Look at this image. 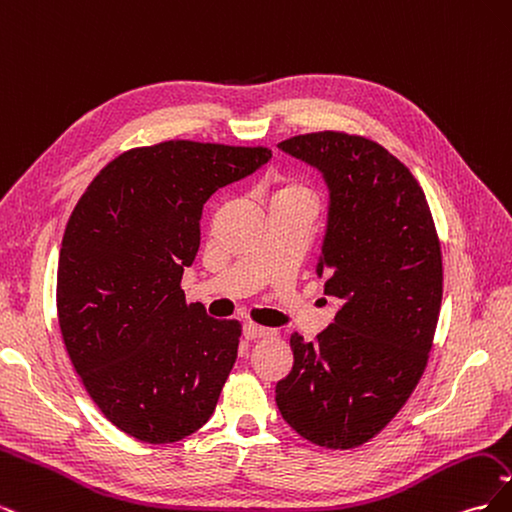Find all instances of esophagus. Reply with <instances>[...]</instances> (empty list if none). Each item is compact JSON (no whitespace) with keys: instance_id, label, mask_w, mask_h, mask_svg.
<instances>
[{"instance_id":"obj_1","label":"esophagus","mask_w":512,"mask_h":512,"mask_svg":"<svg viewBox=\"0 0 512 512\" xmlns=\"http://www.w3.org/2000/svg\"><path fill=\"white\" fill-rule=\"evenodd\" d=\"M243 335H245V339H260V337L273 335V331L265 329V327H258V324H245Z\"/></svg>"}]
</instances>
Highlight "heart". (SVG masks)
Instances as JSON below:
<instances>
[{"label":"heart","instance_id":"heart-1","mask_svg":"<svg viewBox=\"0 0 512 512\" xmlns=\"http://www.w3.org/2000/svg\"><path fill=\"white\" fill-rule=\"evenodd\" d=\"M297 196H309L307 185L297 177H277L273 181V200H284V198H297Z\"/></svg>","mask_w":512,"mask_h":512}]
</instances>
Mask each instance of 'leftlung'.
<instances>
[{"label": "left lung", "mask_w": 512, "mask_h": 512, "mask_svg": "<svg viewBox=\"0 0 512 512\" xmlns=\"http://www.w3.org/2000/svg\"><path fill=\"white\" fill-rule=\"evenodd\" d=\"M282 151L329 188L318 275L342 307L314 342L294 333L275 401L301 438L354 448L404 408L427 367L442 305V252L427 198L393 153L365 136L312 132Z\"/></svg>", "instance_id": "left-lung-1"}]
</instances>
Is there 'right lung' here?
<instances>
[{
    "label": "right lung",
    "instance_id": "right-lung-1",
    "mask_svg": "<svg viewBox=\"0 0 512 512\" xmlns=\"http://www.w3.org/2000/svg\"><path fill=\"white\" fill-rule=\"evenodd\" d=\"M269 158L267 147H136L100 170L70 215L57 267L61 337L94 404L136 440H183L218 404L241 324L185 303L181 277L209 196Z\"/></svg>",
    "mask_w": 512,
    "mask_h": 512
}]
</instances>
